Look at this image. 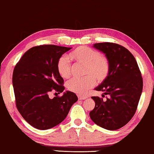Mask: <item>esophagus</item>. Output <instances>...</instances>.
Here are the masks:
<instances>
[{"instance_id": "esophagus-1", "label": "esophagus", "mask_w": 154, "mask_h": 154, "mask_svg": "<svg viewBox=\"0 0 154 154\" xmlns=\"http://www.w3.org/2000/svg\"><path fill=\"white\" fill-rule=\"evenodd\" d=\"M78 98H79V100H85L87 98V97L84 96H78Z\"/></svg>"}]
</instances>
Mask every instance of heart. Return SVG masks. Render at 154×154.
Masks as SVG:
<instances>
[{
	"label": "heart",
	"mask_w": 154,
	"mask_h": 154,
	"mask_svg": "<svg viewBox=\"0 0 154 154\" xmlns=\"http://www.w3.org/2000/svg\"><path fill=\"white\" fill-rule=\"evenodd\" d=\"M68 58L76 63L84 65L83 75L81 79H72L67 83L70 91L84 95L94 86L95 80L98 83L103 82L109 73V63L106 57L99 55L98 51L86 46H80L69 54ZM57 70L63 78L70 75V66L66 56H61L57 62Z\"/></svg>",
	"instance_id": "1"
}]
</instances>
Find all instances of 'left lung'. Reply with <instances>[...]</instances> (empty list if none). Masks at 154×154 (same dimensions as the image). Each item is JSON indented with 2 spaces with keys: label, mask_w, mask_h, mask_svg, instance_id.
Segmentation results:
<instances>
[{
  "label": "left lung",
  "mask_w": 154,
  "mask_h": 154,
  "mask_svg": "<svg viewBox=\"0 0 154 154\" xmlns=\"http://www.w3.org/2000/svg\"><path fill=\"white\" fill-rule=\"evenodd\" d=\"M93 47L105 55L109 63V73L105 80L95 88L108 98L93 96L95 107L90 118L103 128H121L135 114L141 96L142 77L133 55L125 47L111 42L96 43Z\"/></svg>",
  "instance_id": "obj_1"
}]
</instances>
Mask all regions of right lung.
Wrapping results in <instances>:
<instances>
[{"label": "right lung", "mask_w": 154, "mask_h": 154, "mask_svg": "<svg viewBox=\"0 0 154 154\" xmlns=\"http://www.w3.org/2000/svg\"><path fill=\"white\" fill-rule=\"evenodd\" d=\"M71 49L52 45L32 47L14 67L12 84L17 108L37 129L47 130L59 124L77 101L76 94L69 91L60 97H49L52 90L62 93L65 89L57 62Z\"/></svg>", "instance_id": "obj_1"}]
</instances>
